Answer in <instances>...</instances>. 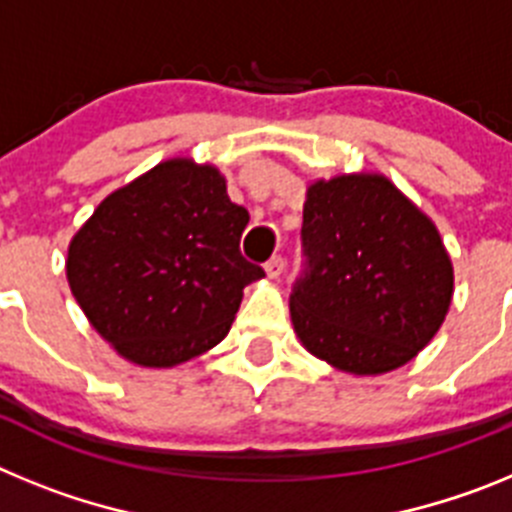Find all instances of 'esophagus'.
I'll list each match as a JSON object with an SVG mask.
<instances>
[{
	"label": "esophagus",
	"instance_id": "1",
	"mask_svg": "<svg viewBox=\"0 0 512 512\" xmlns=\"http://www.w3.org/2000/svg\"><path fill=\"white\" fill-rule=\"evenodd\" d=\"M264 271H266V277H269V279L282 277V274H284V259H282V256H271V259L266 261Z\"/></svg>",
	"mask_w": 512,
	"mask_h": 512
}]
</instances>
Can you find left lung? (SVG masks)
I'll use <instances>...</instances> for the list:
<instances>
[{
  "instance_id": "obj_1",
  "label": "left lung",
  "mask_w": 512,
  "mask_h": 512,
  "mask_svg": "<svg viewBox=\"0 0 512 512\" xmlns=\"http://www.w3.org/2000/svg\"><path fill=\"white\" fill-rule=\"evenodd\" d=\"M307 269L289 297L302 346L338 372L377 377L423 351L446 320L454 266L433 220L384 174L307 187Z\"/></svg>"
}]
</instances>
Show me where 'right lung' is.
<instances>
[{
  "label": "right lung",
  "mask_w": 512,
  "mask_h": 512,
  "mask_svg": "<svg viewBox=\"0 0 512 512\" xmlns=\"http://www.w3.org/2000/svg\"><path fill=\"white\" fill-rule=\"evenodd\" d=\"M246 225L217 166L161 161L107 194L71 238V295L122 359L184 364L228 336L243 287L264 277L241 256Z\"/></svg>",
  "instance_id": "1"
}]
</instances>
